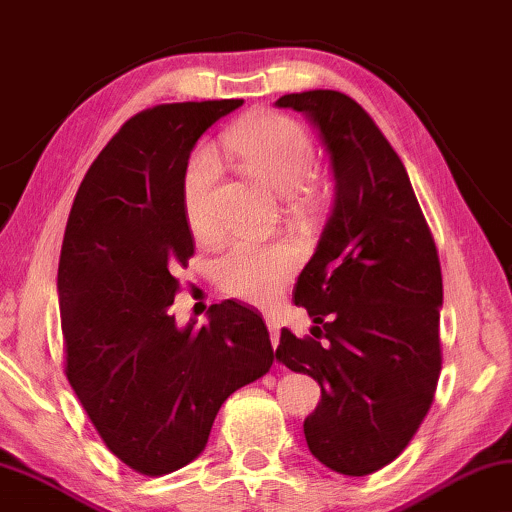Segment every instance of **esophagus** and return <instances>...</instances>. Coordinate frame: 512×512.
<instances>
[{
  "label": "esophagus",
  "instance_id": "esophagus-1",
  "mask_svg": "<svg viewBox=\"0 0 512 512\" xmlns=\"http://www.w3.org/2000/svg\"><path fill=\"white\" fill-rule=\"evenodd\" d=\"M266 326H269V333H271V345L278 347V340H280V322L276 317H266Z\"/></svg>",
  "mask_w": 512,
  "mask_h": 512
}]
</instances>
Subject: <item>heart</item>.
<instances>
[{
  "label": "heart",
  "mask_w": 512,
  "mask_h": 512,
  "mask_svg": "<svg viewBox=\"0 0 512 512\" xmlns=\"http://www.w3.org/2000/svg\"><path fill=\"white\" fill-rule=\"evenodd\" d=\"M223 147L250 177L282 195L294 193L315 167V144L305 128L285 114H253L223 137ZM220 179L213 151L197 149L183 177V211L197 236L213 232L211 193ZM296 253L282 241H232L213 262L220 289L250 303H269L292 276Z\"/></svg>",
  "instance_id": "b5f03b06"
}]
</instances>
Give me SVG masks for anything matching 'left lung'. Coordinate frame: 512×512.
I'll use <instances>...</instances> for the list:
<instances>
[{
  "label": "left lung",
  "instance_id": "obj_1",
  "mask_svg": "<svg viewBox=\"0 0 512 512\" xmlns=\"http://www.w3.org/2000/svg\"><path fill=\"white\" fill-rule=\"evenodd\" d=\"M276 105L317 128L335 181L331 216L294 287L325 340L282 329L276 358L322 386L303 421L310 453L338 474L368 476L407 448L437 391V246L400 156L354 98L312 89Z\"/></svg>",
  "mask_w": 512,
  "mask_h": 512
}]
</instances>
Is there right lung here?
<instances>
[{
    "instance_id": "1",
    "label": "right lung",
    "mask_w": 512,
    "mask_h": 512,
    "mask_svg": "<svg viewBox=\"0 0 512 512\" xmlns=\"http://www.w3.org/2000/svg\"><path fill=\"white\" fill-rule=\"evenodd\" d=\"M232 101L156 105L91 163L61 243L57 292L66 377L105 446L144 476L204 451L220 404L273 365L257 310L236 301L177 326L179 269L195 253L183 177L190 151Z\"/></svg>"
}]
</instances>
